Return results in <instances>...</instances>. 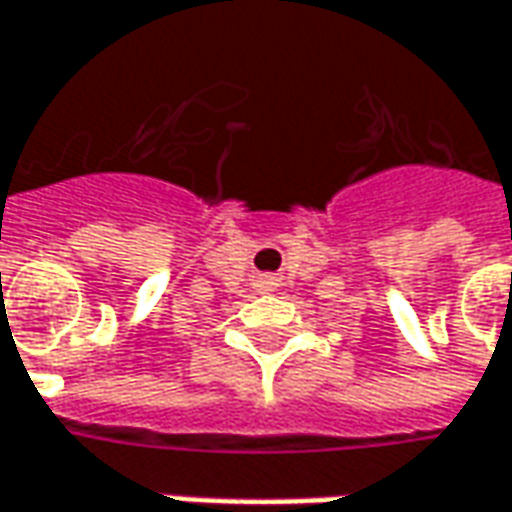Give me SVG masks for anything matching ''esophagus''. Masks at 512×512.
Returning <instances> with one entry per match:
<instances>
[{
    "instance_id": "34e87169",
    "label": "esophagus",
    "mask_w": 512,
    "mask_h": 512,
    "mask_svg": "<svg viewBox=\"0 0 512 512\" xmlns=\"http://www.w3.org/2000/svg\"><path fill=\"white\" fill-rule=\"evenodd\" d=\"M264 286H267V289H273L275 278H270V275H267V278H264Z\"/></svg>"
}]
</instances>
